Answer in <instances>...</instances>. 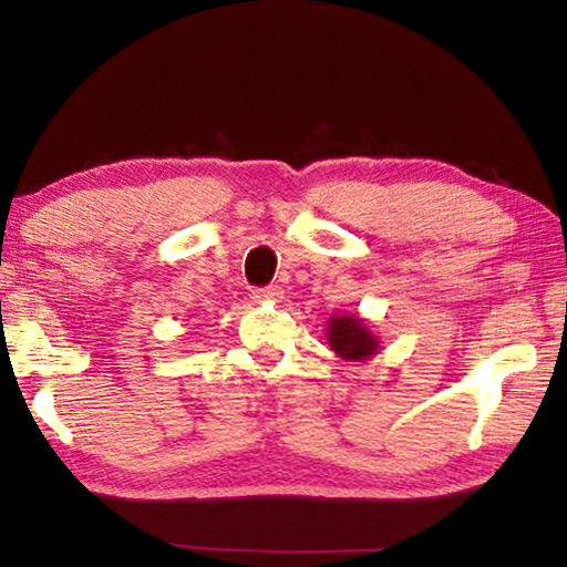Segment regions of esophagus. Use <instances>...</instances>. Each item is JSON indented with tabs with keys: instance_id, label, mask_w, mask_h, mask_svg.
I'll return each instance as SVG.
<instances>
[{
	"instance_id": "esophagus-1",
	"label": "esophagus",
	"mask_w": 567,
	"mask_h": 567,
	"mask_svg": "<svg viewBox=\"0 0 567 567\" xmlns=\"http://www.w3.org/2000/svg\"><path fill=\"white\" fill-rule=\"evenodd\" d=\"M285 290L280 285H270V287H257L252 290V297L257 302H275V300H282Z\"/></svg>"
}]
</instances>
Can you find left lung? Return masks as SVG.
I'll return each instance as SVG.
<instances>
[{"mask_svg": "<svg viewBox=\"0 0 567 567\" xmlns=\"http://www.w3.org/2000/svg\"><path fill=\"white\" fill-rule=\"evenodd\" d=\"M328 344L338 352V358L360 362L380 350V340L370 332L368 322L352 315L328 320Z\"/></svg>", "mask_w": 567, "mask_h": 567, "instance_id": "left-lung-1", "label": "left lung"}]
</instances>
